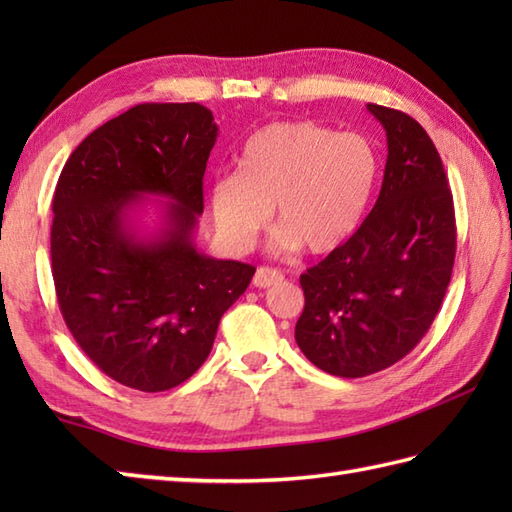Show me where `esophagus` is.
Instances as JSON below:
<instances>
[{
    "instance_id": "34e87169",
    "label": "esophagus",
    "mask_w": 512,
    "mask_h": 512,
    "mask_svg": "<svg viewBox=\"0 0 512 512\" xmlns=\"http://www.w3.org/2000/svg\"><path fill=\"white\" fill-rule=\"evenodd\" d=\"M281 279H284V275H281V270L268 268V266H259V268L255 270L253 286H255V288H270V286L279 284Z\"/></svg>"
}]
</instances>
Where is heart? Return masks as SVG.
<instances>
[{"mask_svg":"<svg viewBox=\"0 0 512 512\" xmlns=\"http://www.w3.org/2000/svg\"><path fill=\"white\" fill-rule=\"evenodd\" d=\"M376 176V151L365 136L314 121H275L246 136L237 171L211 182V215L224 242L244 250L273 206L275 250L330 253L361 224Z\"/></svg>","mask_w":512,"mask_h":512,"instance_id":"obj_1","label":"heart"}]
</instances>
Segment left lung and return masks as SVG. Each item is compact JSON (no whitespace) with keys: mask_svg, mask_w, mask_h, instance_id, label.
<instances>
[{"mask_svg":"<svg viewBox=\"0 0 512 512\" xmlns=\"http://www.w3.org/2000/svg\"><path fill=\"white\" fill-rule=\"evenodd\" d=\"M387 134L374 209L345 244L299 277V350L343 378L398 363L431 328L449 288L455 213L436 145L405 112L367 103Z\"/></svg>","mask_w":512,"mask_h":512,"instance_id":"obj_1","label":"left lung"}]
</instances>
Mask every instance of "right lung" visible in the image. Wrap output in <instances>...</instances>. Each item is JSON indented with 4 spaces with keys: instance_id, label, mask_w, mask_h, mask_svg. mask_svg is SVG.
I'll return each mask as SVG.
<instances>
[{
    "instance_id": "obj_1",
    "label": "right lung",
    "mask_w": 512,
    "mask_h": 512,
    "mask_svg": "<svg viewBox=\"0 0 512 512\" xmlns=\"http://www.w3.org/2000/svg\"><path fill=\"white\" fill-rule=\"evenodd\" d=\"M217 125L200 103H143L72 151L52 198V279L74 341L116 383L167 391L198 372L255 268L200 253L202 178ZM165 197L140 236L131 211Z\"/></svg>"
}]
</instances>
